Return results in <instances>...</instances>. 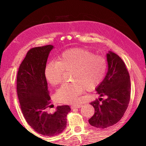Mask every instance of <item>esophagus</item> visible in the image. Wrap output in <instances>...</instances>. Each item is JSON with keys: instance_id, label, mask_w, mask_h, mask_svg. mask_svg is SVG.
<instances>
[{"instance_id": "34e87169", "label": "esophagus", "mask_w": 146, "mask_h": 146, "mask_svg": "<svg viewBox=\"0 0 146 146\" xmlns=\"http://www.w3.org/2000/svg\"><path fill=\"white\" fill-rule=\"evenodd\" d=\"M82 107V105L80 104H77V105H72V109H74V108H80Z\"/></svg>"}]
</instances>
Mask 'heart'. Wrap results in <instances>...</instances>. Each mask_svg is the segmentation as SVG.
Wrapping results in <instances>:
<instances>
[{
    "mask_svg": "<svg viewBox=\"0 0 146 146\" xmlns=\"http://www.w3.org/2000/svg\"><path fill=\"white\" fill-rule=\"evenodd\" d=\"M107 69L106 59L102 56L83 48L66 50L58 57L56 62L48 63L44 76L52 86L62 81L64 72H71L72 83L62 86L55 94L56 100L65 104L76 103L85 90L96 88L103 80Z\"/></svg>",
    "mask_w": 146,
    "mask_h": 146,
    "instance_id": "heart-1",
    "label": "heart"
}]
</instances>
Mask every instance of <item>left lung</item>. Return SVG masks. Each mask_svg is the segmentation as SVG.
<instances>
[{"label":"left lung","mask_w":146,"mask_h":146,"mask_svg":"<svg viewBox=\"0 0 146 146\" xmlns=\"http://www.w3.org/2000/svg\"><path fill=\"white\" fill-rule=\"evenodd\" d=\"M108 69L104 80L96 88L100 98L90 103L94 108L89 123L98 128H106L120 120L130 100V78L125 63L116 54H107Z\"/></svg>","instance_id":"8db88e82"}]
</instances>
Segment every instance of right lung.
Listing matches in <instances>:
<instances>
[{"label":"right lung","instance_id":"right-lung-1","mask_svg":"<svg viewBox=\"0 0 146 146\" xmlns=\"http://www.w3.org/2000/svg\"><path fill=\"white\" fill-rule=\"evenodd\" d=\"M52 45L29 50L20 65L17 78V90L20 106L27 122L34 130L46 136H54L66 127V116L71 110L68 105L57 106L50 113L51 102L44 76Z\"/></svg>","mask_w":146,"mask_h":146}]
</instances>
